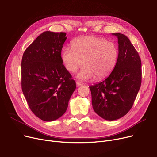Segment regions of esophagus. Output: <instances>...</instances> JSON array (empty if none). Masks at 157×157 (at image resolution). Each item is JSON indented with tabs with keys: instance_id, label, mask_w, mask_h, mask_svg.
Returning <instances> with one entry per match:
<instances>
[{
	"instance_id": "esophagus-1",
	"label": "esophagus",
	"mask_w": 157,
	"mask_h": 157,
	"mask_svg": "<svg viewBox=\"0 0 157 157\" xmlns=\"http://www.w3.org/2000/svg\"><path fill=\"white\" fill-rule=\"evenodd\" d=\"M76 85L78 86H82V85H83V83H82V82H80V81H76Z\"/></svg>"
}]
</instances>
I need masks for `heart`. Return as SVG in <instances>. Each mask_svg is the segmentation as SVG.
Masks as SVG:
<instances>
[{
	"mask_svg": "<svg viewBox=\"0 0 157 157\" xmlns=\"http://www.w3.org/2000/svg\"><path fill=\"white\" fill-rule=\"evenodd\" d=\"M118 49L114 43L94 36H86L72 41V48L64 46L61 59L65 68L76 72L84 65L77 74L81 80H89L95 76L101 79L108 76L117 64Z\"/></svg>",
	"mask_w": 157,
	"mask_h": 157,
	"instance_id": "heart-1",
	"label": "heart"
}]
</instances>
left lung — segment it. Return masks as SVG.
<instances>
[{
    "label": "left lung",
    "instance_id": "1",
    "mask_svg": "<svg viewBox=\"0 0 157 157\" xmlns=\"http://www.w3.org/2000/svg\"><path fill=\"white\" fill-rule=\"evenodd\" d=\"M117 36L118 59L104 81L89 86L94 111L104 120L123 117L132 107L141 85V60L128 38L120 33Z\"/></svg>",
    "mask_w": 157,
    "mask_h": 157
}]
</instances>
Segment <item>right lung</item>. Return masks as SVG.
<instances>
[{"mask_svg": "<svg viewBox=\"0 0 157 157\" xmlns=\"http://www.w3.org/2000/svg\"><path fill=\"white\" fill-rule=\"evenodd\" d=\"M66 39L65 32H44L23 55L22 92L32 113L45 121L62 116L76 87L61 59Z\"/></svg>", "mask_w": 157, "mask_h": 157, "instance_id": "obj_1", "label": "right lung"}]
</instances>
